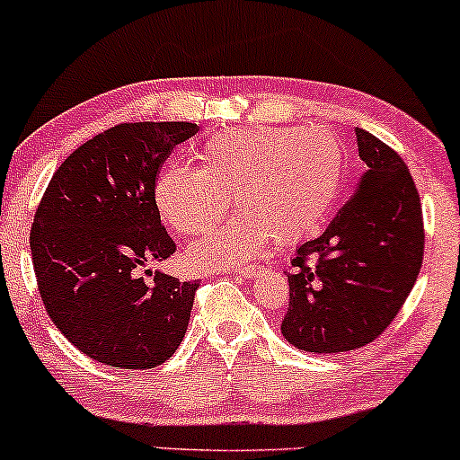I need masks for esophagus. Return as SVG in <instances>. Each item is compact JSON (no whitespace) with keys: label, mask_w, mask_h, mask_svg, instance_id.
I'll return each instance as SVG.
<instances>
[{"label":"esophagus","mask_w":460,"mask_h":460,"mask_svg":"<svg viewBox=\"0 0 460 460\" xmlns=\"http://www.w3.org/2000/svg\"><path fill=\"white\" fill-rule=\"evenodd\" d=\"M263 271H265L263 265H252V267H243V270H240L237 273H240L242 278H257Z\"/></svg>","instance_id":"obj_1"}]
</instances>
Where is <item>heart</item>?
<instances>
[{"instance_id":"b5f03b06","label":"heart","mask_w":460,"mask_h":460,"mask_svg":"<svg viewBox=\"0 0 460 460\" xmlns=\"http://www.w3.org/2000/svg\"><path fill=\"white\" fill-rule=\"evenodd\" d=\"M201 167L173 163L155 184L161 218L182 235L210 231L229 210L242 214L195 242L189 263L197 270L242 265L271 242L290 246L321 229L346 176L340 142L323 129L254 125L210 137Z\"/></svg>"}]
</instances>
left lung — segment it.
Wrapping results in <instances>:
<instances>
[{
  "mask_svg": "<svg viewBox=\"0 0 460 460\" xmlns=\"http://www.w3.org/2000/svg\"><path fill=\"white\" fill-rule=\"evenodd\" d=\"M367 170L333 223L290 261L282 335L314 354L367 346L408 299L422 265L424 229L416 184L401 156L357 129Z\"/></svg>",
  "mask_w": 460,
  "mask_h": 460,
  "instance_id": "left-lung-1",
  "label": "left lung"
}]
</instances>
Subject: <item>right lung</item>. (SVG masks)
<instances>
[{"label":"right lung","instance_id":"add662e5","mask_svg":"<svg viewBox=\"0 0 460 460\" xmlns=\"http://www.w3.org/2000/svg\"><path fill=\"white\" fill-rule=\"evenodd\" d=\"M193 123H125L74 150L40 201L31 259L50 321L93 360L120 369L165 363L187 333L199 282L139 271L176 252L155 182ZM150 271V270H146Z\"/></svg>","mask_w":460,"mask_h":460}]
</instances>
